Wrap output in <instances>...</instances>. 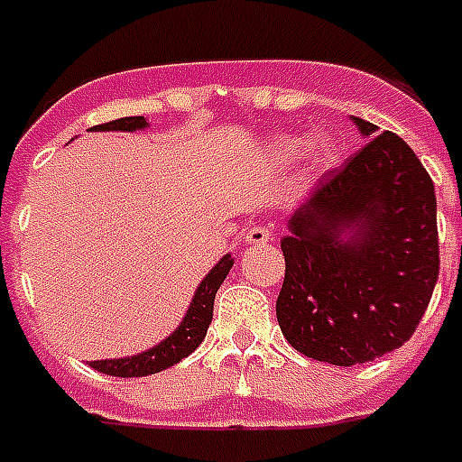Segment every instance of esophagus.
I'll return each instance as SVG.
<instances>
[{"label":"esophagus","mask_w":462,"mask_h":462,"mask_svg":"<svg viewBox=\"0 0 462 462\" xmlns=\"http://www.w3.org/2000/svg\"><path fill=\"white\" fill-rule=\"evenodd\" d=\"M246 244H268L270 242V230L265 225H254L246 235H244Z\"/></svg>","instance_id":"1"}]
</instances>
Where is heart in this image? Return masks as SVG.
<instances>
[{
  "instance_id": "b5f03b06",
  "label": "heart",
  "mask_w": 462,
  "mask_h": 462,
  "mask_svg": "<svg viewBox=\"0 0 462 462\" xmlns=\"http://www.w3.org/2000/svg\"><path fill=\"white\" fill-rule=\"evenodd\" d=\"M299 149H301V144L296 140H280L275 144V152L280 153V156H284V159H291V156H296L299 153ZM310 152H313V159H316V163H325V159L329 156V149H328V142L325 140H318L310 144Z\"/></svg>"
}]
</instances>
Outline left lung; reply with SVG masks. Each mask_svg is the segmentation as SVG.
Here are the masks:
<instances>
[{
    "label": "left lung",
    "instance_id": "left-lung-1",
    "mask_svg": "<svg viewBox=\"0 0 462 462\" xmlns=\"http://www.w3.org/2000/svg\"><path fill=\"white\" fill-rule=\"evenodd\" d=\"M351 121L370 140L290 218L275 309L299 354L344 367L403 346L439 277L432 178L399 134Z\"/></svg>",
    "mask_w": 462,
    "mask_h": 462
}]
</instances>
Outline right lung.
I'll return each instance as SVG.
<instances>
[{
	"label": "right lung",
	"instance_id": "1",
	"mask_svg": "<svg viewBox=\"0 0 462 462\" xmlns=\"http://www.w3.org/2000/svg\"><path fill=\"white\" fill-rule=\"evenodd\" d=\"M149 125L144 116H127V118H118V121L104 123V125H95L89 130L95 133H104V130H121V133H134V130H144ZM232 256L225 254L220 258L216 268L201 280L197 294H194L189 309H187L185 318L178 325V329L171 337L156 344L149 351H142L137 356H127V358H114V361H92L89 367H95L104 374H114V377H146V374L161 373L166 367L175 365L182 358L192 354L194 348L204 341L206 329L213 320V301H216V291L220 290V284L227 277L232 268Z\"/></svg>",
	"mask_w": 462,
	"mask_h": 462
}]
</instances>
